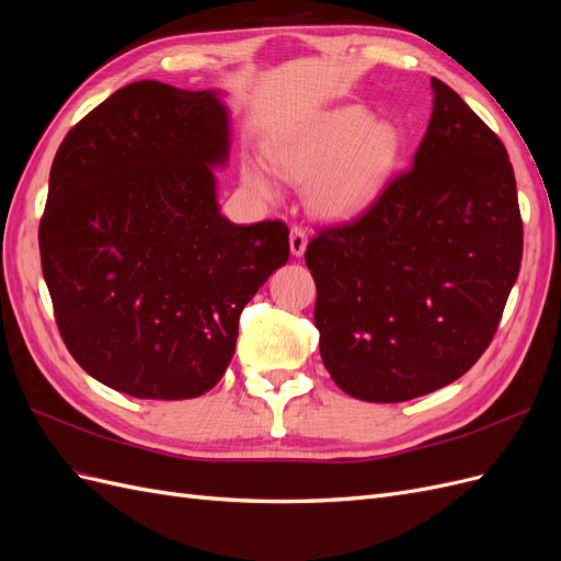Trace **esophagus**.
<instances>
[{
	"label": "esophagus",
	"instance_id": "esophagus-1",
	"mask_svg": "<svg viewBox=\"0 0 561 561\" xmlns=\"http://www.w3.org/2000/svg\"><path fill=\"white\" fill-rule=\"evenodd\" d=\"M307 243H309L307 231H304L301 227H293L290 229V250H293L295 257H301L304 250H307Z\"/></svg>",
	"mask_w": 561,
	"mask_h": 561
}]
</instances>
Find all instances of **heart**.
Here are the masks:
<instances>
[{
	"label": "heart",
	"mask_w": 561,
	"mask_h": 561,
	"mask_svg": "<svg viewBox=\"0 0 561 561\" xmlns=\"http://www.w3.org/2000/svg\"><path fill=\"white\" fill-rule=\"evenodd\" d=\"M400 157L398 128L371 118L363 105H342L320 112L271 145V159L295 180L309 182L316 213L346 219L379 198ZM243 182L268 194L271 184L257 161H245Z\"/></svg>",
	"instance_id": "b5f03b06"
}]
</instances>
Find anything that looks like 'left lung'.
<instances>
[{
    "mask_svg": "<svg viewBox=\"0 0 561 561\" xmlns=\"http://www.w3.org/2000/svg\"><path fill=\"white\" fill-rule=\"evenodd\" d=\"M410 171L353 222L320 229V358L344 393L404 402L480 360L519 274L517 182L499 135L445 81Z\"/></svg>",
    "mask_w": 561,
    "mask_h": 561,
    "instance_id": "obj_1",
    "label": "left lung"
}]
</instances>
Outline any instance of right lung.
<instances>
[{
  "label": "right lung",
  "mask_w": 561,
  "mask_h": 561,
  "mask_svg": "<svg viewBox=\"0 0 561 561\" xmlns=\"http://www.w3.org/2000/svg\"><path fill=\"white\" fill-rule=\"evenodd\" d=\"M215 91L135 81L65 135L39 225L62 342L93 379L142 400L198 398L233 358L245 304L290 257L287 227L233 225Z\"/></svg>",
  "instance_id": "add662e5"
}]
</instances>
